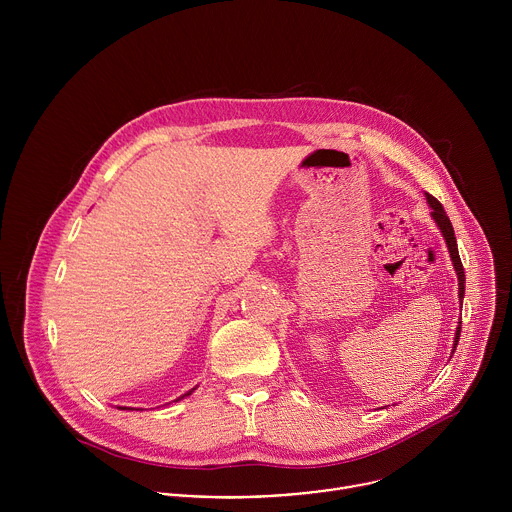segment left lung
<instances>
[{
  "mask_svg": "<svg viewBox=\"0 0 512 512\" xmlns=\"http://www.w3.org/2000/svg\"><path fill=\"white\" fill-rule=\"evenodd\" d=\"M425 198H427V204L431 208V218L435 221L437 229H440V233L444 235V241L448 245V251H450V257H452V265L456 269V275H458V296H460V306H462V300H464V285H466V275H464V267H462V261H460V253H458V243H456V235H454V227L450 223V218L444 210V206L437 202L431 194L425 192ZM460 330H462V322H458V328H456V336H454V346H452V354L458 346V340H460Z\"/></svg>",
  "mask_w": 512,
  "mask_h": 512,
  "instance_id": "8db88e82",
  "label": "left lung"
}]
</instances>
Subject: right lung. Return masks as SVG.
<instances>
[{
  "mask_svg": "<svg viewBox=\"0 0 512 512\" xmlns=\"http://www.w3.org/2000/svg\"><path fill=\"white\" fill-rule=\"evenodd\" d=\"M194 389H196V387H194ZM194 389H190V391H188V393H184V395H182V397H178V399H176V401H180V399H184V397H188V395H192V393H194ZM119 409H127V407H119Z\"/></svg>",
  "mask_w": 512,
  "mask_h": 512,
  "instance_id": "obj_1",
  "label": "right lung"
}]
</instances>
